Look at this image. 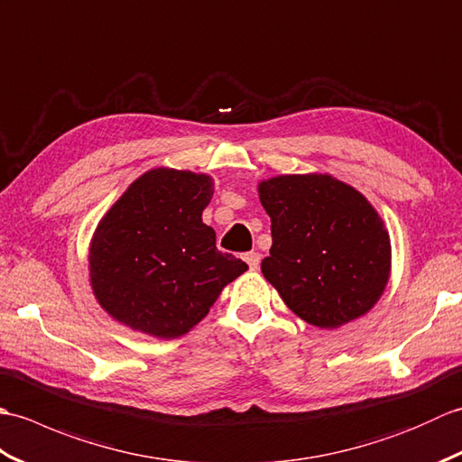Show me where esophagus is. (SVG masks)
Returning <instances> with one entry per match:
<instances>
[{
  "instance_id": "esophagus-1",
  "label": "esophagus",
  "mask_w": 462,
  "mask_h": 462,
  "mask_svg": "<svg viewBox=\"0 0 462 462\" xmlns=\"http://www.w3.org/2000/svg\"><path fill=\"white\" fill-rule=\"evenodd\" d=\"M244 262L248 263L250 270H258V266H260V254L258 252H246V254H244Z\"/></svg>"
}]
</instances>
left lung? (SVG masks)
<instances>
[{
    "label": "left lung",
    "mask_w": 462,
    "mask_h": 462,
    "mask_svg": "<svg viewBox=\"0 0 462 462\" xmlns=\"http://www.w3.org/2000/svg\"><path fill=\"white\" fill-rule=\"evenodd\" d=\"M258 192L272 220L262 273L298 318L336 329L375 306L391 242L365 196L329 174L276 176Z\"/></svg>",
    "instance_id": "obj_1"
}]
</instances>
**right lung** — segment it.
Wrapping results in <instances>:
<instances>
[{
    "mask_svg": "<svg viewBox=\"0 0 462 462\" xmlns=\"http://www.w3.org/2000/svg\"><path fill=\"white\" fill-rule=\"evenodd\" d=\"M212 179L154 169L103 216L89 250L91 286L105 311L161 339L190 331L248 263L216 248L202 222Z\"/></svg>",
    "mask_w": 462,
    "mask_h": 462,
    "instance_id": "1",
    "label": "right lung"
}]
</instances>
